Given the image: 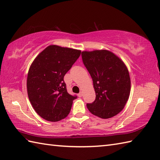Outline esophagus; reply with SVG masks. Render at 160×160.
<instances>
[{"mask_svg":"<svg viewBox=\"0 0 160 160\" xmlns=\"http://www.w3.org/2000/svg\"><path fill=\"white\" fill-rule=\"evenodd\" d=\"M78 96L80 97H80H82V92H80L79 93H78Z\"/></svg>","mask_w":160,"mask_h":160,"instance_id":"esophagus-1","label":"esophagus"}]
</instances>
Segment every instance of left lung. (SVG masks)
<instances>
[{
	"label": "left lung",
	"mask_w": 160,
	"mask_h": 160,
	"mask_svg": "<svg viewBox=\"0 0 160 160\" xmlns=\"http://www.w3.org/2000/svg\"><path fill=\"white\" fill-rule=\"evenodd\" d=\"M82 62L93 80L96 99L87 104L91 113L101 118L121 112L129 98L131 82L128 68L108 50L82 52Z\"/></svg>",
	"instance_id": "obj_1"
}]
</instances>
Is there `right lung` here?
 Returning a JSON list of instances; mask_svg holds the SVG:
<instances>
[{
    "label": "right lung",
    "mask_w": 160,
    "mask_h": 160,
    "mask_svg": "<svg viewBox=\"0 0 160 160\" xmlns=\"http://www.w3.org/2000/svg\"><path fill=\"white\" fill-rule=\"evenodd\" d=\"M81 51L51 45L30 65L27 91L34 110L43 119L56 122L69 114L76 96L67 92L64 76L80 57Z\"/></svg>",
    "instance_id": "obj_1"
}]
</instances>
